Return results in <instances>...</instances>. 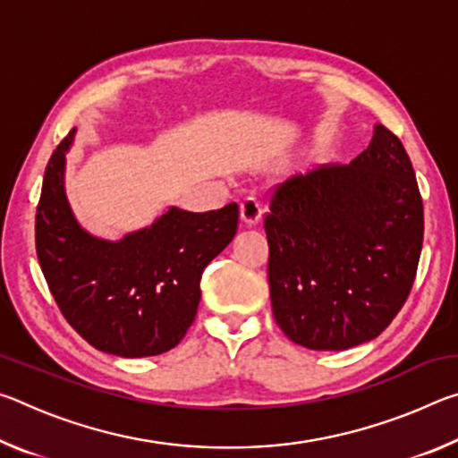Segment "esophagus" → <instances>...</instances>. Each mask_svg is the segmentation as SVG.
I'll use <instances>...</instances> for the list:
<instances>
[{
  "mask_svg": "<svg viewBox=\"0 0 458 458\" xmlns=\"http://www.w3.org/2000/svg\"><path fill=\"white\" fill-rule=\"evenodd\" d=\"M240 218L246 224V226H254L260 218H262V204L260 201L254 198V196H248L242 206H240Z\"/></svg>",
  "mask_w": 458,
  "mask_h": 458,
  "instance_id": "34e87169",
  "label": "esophagus"
}]
</instances>
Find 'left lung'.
Wrapping results in <instances>:
<instances>
[{"mask_svg": "<svg viewBox=\"0 0 458 458\" xmlns=\"http://www.w3.org/2000/svg\"><path fill=\"white\" fill-rule=\"evenodd\" d=\"M273 315L307 350L377 337L412 289L424 210L400 139L374 127L352 164H325L278 185L265 218Z\"/></svg>", "mask_w": 458, "mask_h": 458, "instance_id": "8db88e82", "label": "left lung"}]
</instances>
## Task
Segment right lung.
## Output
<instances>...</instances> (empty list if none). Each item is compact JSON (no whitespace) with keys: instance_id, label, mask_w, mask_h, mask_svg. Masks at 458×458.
<instances>
[{"instance_id":"obj_1","label":"right lung","mask_w":458,"mask_h":458,"mask_svg":"<svg viewBox=\"0 0 458 458\" xmlns=\"http://www.w3.org/2000/svg\"><path fill=\"white\" fill-rule=\"evenodd\" d=\"M46 165L36 212V252L52 297L82 339L119 358L165 353L183 339L199 305L204 268L238 228V206L188 212L172 206L151 226L105 240L84 230L66 198V153Z\"/></svg>"}]
</instances>
